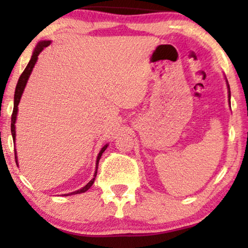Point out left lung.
I'll return each instance as SVG.
<instances>
[{"label":"left lung","mask_w":248,"mask_h":248,"mask_svg":"<svg viewBox=\"0 0 248 248\" xmlns=\"http://www.w3.org/2000/svg\"><path fill=\"white\" fill-rule=\"evenodd\" d=\"M227 87H228V97H229V103H230V88H229L228 82H227Z\"/></svg>","instance_id":"obj_1"}]
</instances>
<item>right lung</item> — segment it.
Instances as JSON below:
<instances>
[{"label":"right lung","instance_id":"right-lung-1","mask_svg":"<svg viewBox=\"0 0 248 248\" xmlns=\"http://www.w3.org/2000/svg\"><path fill=\"white\" fill-rule=\"evenodd\" d=\"M48 45H50L49 40H44V42H40V43L37 44L36 48H35V50H33V54H32L31 59H30V61H29L28 65L26 66L25 71H23L22 74L19 78L18 83H16V93H15V105H13V111H12V115H11V133H12L13 141H16V114H18V105L20 103V99H21L23 90H25V88H26L27 81H28V79H29L30 73H31L33 66H35L37 60H38V55L43 52V49L46 48V47L48 46ZM107 147H108V144H105V147H103V149H101L99 154H98L97 161H96V171H94L93 178L91 179V181L88 183V184L84 186V187H82L81 189H78V191H74L72 193H69V194H63V196L73 195V194H80V193H84V192H87L88 189L91 187V186H93V182H94V178H96V176H97V169H98V164H99L100 157H101V155H103V152L106 150ZM15 155H16V150H15Z\"/></svg>","mask_w":248,"mask_h":248}]
</instances>
